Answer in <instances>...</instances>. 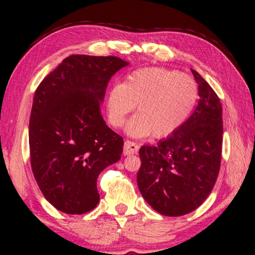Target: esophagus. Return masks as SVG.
Listing matches in <instances>:
<instances>
[{
  "instance_id": "1",
  "label": "esophagus",
  "mask_w": 255,
  "mask_h": 255,
  "mask_svg": "<svg viewBox=\"0 0 255 255\" xmlns=\"http://www.w3.org/2000/svg\"><path fill=\"white\" fill-rule=\"evenodd\" d=\"M138 150V144L135 143L133 141H125V145H124V154L125 155H131V154H136Z\"/></svg>"
}]
</instances>
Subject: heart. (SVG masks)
<instances>
[{
    "instance_id": "obj_1",
    "label": "heart",
    "mask_w": 255,
    "mask_h": 255,
    "mask_svg": "<svg viewBox=\"0 0 255 255\" xmlns=\"http://www.w3.org/2000/svg\"><path fill=\"white\" fill-rule=\"evenodd\" d=\"M198 98V84L188 74L164 67H141L108 90L105 105L113 127H121L136 106L137 114L126 126L127 134L164 138L188 120Z\"/></svg>"
}]
</instances>
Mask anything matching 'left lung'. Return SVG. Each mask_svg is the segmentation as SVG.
Returning <instances> with one entry per match:
<instances>
[{"instance_id":"1","label":"left lung","mask_w":255,"mask_h":255,"mask_svg":"<svg viewBox=\"0 0 255 255\" xmlns=\"http://www.w3.org/2000/svg\"><path fill=\"white\" fill-rule=\"evenodd\" d=\"M191 72L199 87L195 112L170 136L140 149L138 190L155 211L168 217L186 215L203 204L222 161L220 99L201 74Z\"/></svg>"}]
</instances>
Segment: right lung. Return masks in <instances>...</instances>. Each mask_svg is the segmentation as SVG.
<instances>
[{
  "instance_id": "obj_1",
  "label": "right lung",
  "mask_w": 255,
  "mask_h": 255,
  "mask_svg": "<svg viewBox=\"0 0 255 255\" xmlns=\"http://www.w3.org/2000/svg\"><path fill=\"white\" fill-rule=\"evenodd\" d=\"M128 62L72 54L37 87L30 114L33 176L46 201L67 215L96 208L98 176L121 158L124 138L100 112L111 78Z\"/></svg>"
}]
</instances>
